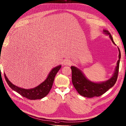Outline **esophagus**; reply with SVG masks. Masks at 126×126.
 I'll list each match as a JSON object with an SVG mask.
<instances>
[{
    "label": "esophagus",
    "mask_w": 126,
    "mask_h": 126,
    "mask_svg": "<svg viewBox=\"0 0 126 126\" xmlns=\"http://www.w3.org/2000/svg\"><path fill=\"white\" fill-rule=\"evenodd\" d=\"M71 63H72V62H71V60H68V59L64 60V61L63 62V64L65 65H70L71 64Z\"/></svg>",
    "instance_id": "34e87169"
}]
</instances>
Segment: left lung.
Masks as SVG:
<instances>
[{
  "label": "left lung",
  "instance_id": "obj_1",
  "mask_svg": "<svg viewBox=\"0 0 126 126\" xmlns=\"http://www.w3.org/2000/svg\"><path fill=\"white\" fill-rule=\"evenodd\" d=\"M103 32L105 34L109 35L110 39L111 40V41L114 45H115L112 37L109 32L104 29L103 30ZM118 49L119 51V58L117 62V65L114 72L111 78L104 82L99 83L93 82L87 79L80 70L75 66H71L72 83L80 95L87 98L99 97L106 93L115 84L117 80L118 74H119L120 62L121 57L120 50L119 48Z\"/></svg>",
  "mask_w": 126,
  "mask_h": 126
}]
</instances>
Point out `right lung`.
I'll use <instances>...</instances> for the list:
<instances>
[{
	"label": "right lung",
	"instance_id": "1",
	"mask_svg": "<svg viewBox=\"0 0 126 126\" xmlns=\"http://www.w3.org/2000/svg\"><path fill=\"white\" fill-rule=\"evenodd\" d=\"M61 67V65H60L54 68L49 73L47 78L44 82L31 89H24L14 85L7 78L5 73H4V75L6 82L9 86L22 96L29 100L41 99L46 97L49 93L52 86L55 76Z\"/></svg>",
	"mask_w": 126,
	"mask_h": 126
}]
</instances>
